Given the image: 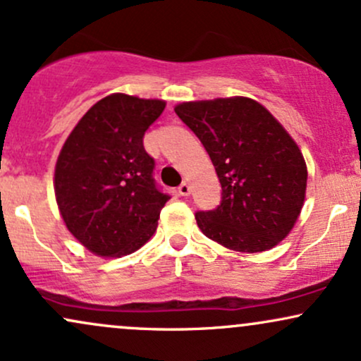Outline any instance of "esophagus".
Returning <instances> with one entry per match:
<instances>
[{
	"label": "esophagus",
	"instance_id": "obj_1",
	"mask_svg": "<svg viewBox=\"0 0 361 361\" xmlns=\"http://www.w3.org/2000/svg\"><path fill=\"white\" fill-rule=\"evenodd\" d=\"M178 192H180V195H183V197H188L190 192H192V186H190V183H181L180 188H178Z\"/></svg>",
	"mask_w": 361,
	"mask_h": 361
}]
</instances>
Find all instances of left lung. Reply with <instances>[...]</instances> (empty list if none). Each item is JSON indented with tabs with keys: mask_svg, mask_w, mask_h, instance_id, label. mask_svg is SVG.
I'll use <instances>...</instances> for the list:
<instances>
[{
	"mask_svg": "<svg viewBox=\"0 0 361 361\" xmlns=\"http://www.w3.org/2000/svg\"><path fill=\"white\" fill-rule=\"evenodd\" d=\"M175 111L204 144L222 186L221 205L195 214L202 233L239 252L283 241L307 188V164L285 127L247 97L183 102Z\"/></svg>",
	"mask_w": 361,
	"mask_h": 361,
	"instance_id": "obj_1",
	"label": "left lung"
}]
</instances>
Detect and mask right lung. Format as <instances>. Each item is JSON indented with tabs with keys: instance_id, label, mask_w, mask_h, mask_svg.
Returning a JSON list of instances; mask_svg holds the SVG:
<instances>
[{
	"instance_id": "1",
	"label": "right lung",
	"mask_w": 361,
	"mask_h": 361,
	"mask_svg": "<svg viewBox=\"0 0 361 361\" xmlns=\"http://www.w3.org/2000/svg\"><path fill=\"white\" fill-rule=\"evenodd\" d=\"M166 102L111 93L66 139L54 169L59 214L76 241L100 258H120L156 233L168 195L156 188L142 137Z\"/></svg>"
}]
</instances>
